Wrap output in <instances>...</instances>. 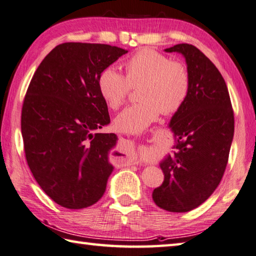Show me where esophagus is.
<instances>
[{
  "label": "esophagus",
  "instance_id": "esophagus-1",
  "mask_svg": "<svg viewBox=\"0 0 256 256\" xmlns=\"http://www.w3.org/2000/svg\"><path fill=\"white\" fill-rule=\"evenodd\" d=\"M125 146H126L128 152L134 153V148H136V143L128 140V141H125Z\"/></svg>",
  "mask_w": 256,
  "mask_h": 256
}]
</instances>
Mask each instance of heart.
<instances>
[{
  "label": "heart",
  "mask_w": 256,
  "mask_h": 256,
  "mask_svg": "<svg viewBox=\"0 0 256 256\" xmlns=\"http://www.w3.org/2000/svg\"><path fill=\"white\" fill-rule=\"evenodd\" d=\"M125 76L114 67L100 74L97 87L110 108L122 105L131 88L140 86L138 104L128 106L114 120L118 131L138 134L158 118L162 112L172 114L187 100L190 75L186 64L172 62L156 50L144 48L133 54L124 62Z\"/></svg>",
  "instance_id": "obj_1"
}]
</instances>
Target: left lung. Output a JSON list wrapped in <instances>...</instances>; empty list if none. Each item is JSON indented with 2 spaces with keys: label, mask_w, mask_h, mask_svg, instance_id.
Masks as SVG:
<instances>
[{
  "label": "left lung",
  "mask_w": 256,
  "mask_h": 256,
  "mask_svg": "<svg viewBox=\"0 0 256 256\" xmlns=\"http://www.w3.org/2000/svg\"><path fill=\"white\" fill-rule=\"evenodd\" d=\"M164 51L184 57L190 90L171 118L174 151L160 162L164 180L152 198L164 210L186 212L206 202L220 182L234 136V112L224 78L200 50L180 44Z\"/></svg>",
  "instance_id": "left-lung-1"
}]
</instances>
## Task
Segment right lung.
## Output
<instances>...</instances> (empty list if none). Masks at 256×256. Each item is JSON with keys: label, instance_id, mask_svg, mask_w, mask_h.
<instances>
[{"label": "right lung", "instance_id": "1", "mask_svg": "<svg viewBox=\"0 0 256 256\" xmlns=\"http://www.w3.org/2000/svg\"><path fill=\"white\" fill-rule=\"evenodd\" d=\"M128 50L66 42L46 56L28 87L21 132L28 166L41 189L68 209L94 205L114 166V133H95L110 120L97 87L100 74Z\"/></svg>", "mask_w": 256, "mask_h": 256}]
</instances>
